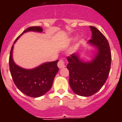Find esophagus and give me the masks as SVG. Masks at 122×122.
<instances>
[{
	"label": "esophagus",
	"mask_w": 122,
	"mask_h": 122,
	"mask_svg": "<svg viewBox=\"0 0 122 122\" xmlns=\"http://www.w3.org/2000/svg\"><path fill=\"white\" fill-rule=\"evenodd\" d=\"M57 65L59 68H63L65 66V62L64 60H60L59 61V62H58Z\"/></svg>",
	"instance_id": "esophagus-1"
}]
</instances>
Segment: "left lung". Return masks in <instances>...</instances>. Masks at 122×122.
Returning a JSON list of instances; mask_svg holds the SVG:
<instances>
[{
  "mask_svg": "<svg viewBox=\"0 0 122 122\" xmlns=\"http://www.w3.org/2000/svg\"><path fill=\"white\" fill-rule=\"evenodd\" d=\"M92 36L89 41L98 52L92 61L83 62L77 54L67 57L69 84L76 94L90 97L97 93L106 82L111 64V52L108 41L98 29L90 26Z\"/></svg>",
  "mask_w": 122,
  "mask_h": 122,
  "instance_id": "left-lung-1",
  "label": "left lung"
}]
</instances>
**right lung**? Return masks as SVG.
I'll return each instance as SVG.
<instances>
[{"mask_svg":"<svg viewBox=\"0 0 122 122\" xmlns=\"http://www.w3.org/2000/svg\"><path fill=\"white\" fill-rule=\"evenodd\" d=\"M29 31L42 32L41 27H28L14 41H16L19 36ZM13 45L11 47L9 57V66L11 75L15 84L24 94L33 98L43 95L51 88L56 74L59 71L57 62L59 60L47 62L32 70H26L18 66L13 62L12 52Z\"/></svg>","mask_w":122,"mask_h":122,"instance_id":"right-lung-1","label":"right lung"}]
</instances>
